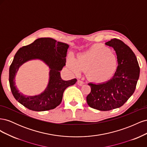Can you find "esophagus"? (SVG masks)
<instances>
[{
  "instance_id": "34e87169",
  "label": "esophagus",
  "mask_w": 147,
  "mask_h": 147,
  "mask_svg": "<svg viewBox=\"0 0 147 147\" xmlns=\"http://www.w3.org/2000/svg\"><path fill=\"white\" fill-rule=\"evenodd\" d=\"M77 84H78L79 86H82L83 84H84V82L83 81H82V80H78V82H77Z\"/></svg>"
}]
</instances>
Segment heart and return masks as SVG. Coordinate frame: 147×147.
<instances>
[{"label":"heart","mask_w":147,"mask_h":147,"mask_svg":"<svg viewBox=\"0 0 147 147\" xmlns=\"http://www.w3.org/2000/svg\"><path fill=\"white\" fill-rule=\"evenodd\" d=\"M69 67L79 75L86 70V76L91 82H105L113 77L118 67L117 57L110 48L102 45H94L86 51L80 53L77 60L69 59Z\"/></svg>","instance_id":"1"}]
</instances>
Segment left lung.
Returning a JSON list of instances; mask_svg holds the SVG:
<instances>
[{"label": "left lung", "instance_id": "obj_1", "mask_svg": "<svg viewBox=\"0 0 147 147\" xmlns=\"http://www.w3.org/2000/svg\"><path fill=\"white\" fill-rule=\"evenodd\" d=\"M113 48L118 59L117 71L112 78L99 83H88L91 92L86 97L90 107L109 111L121 107L133 94L140 75L137 57L131 49L120 40L113 38L105 43Z\"/></svg>", "mask_w": 147, "mask_h": 147}]
</instances>
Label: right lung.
<instances>
[{"label":"right lung","mask_w":147,"mask_h":147,"mask_svg":"<svg viewBox=\"0 0 147 147\" xmlns=\"http://www.w3.org/2000/svg\"><path fill=\"white\" fill-rule=\"evenodd\" d=\"M69 46L51 38H40L27 46L21 48L15 55L9 69V83L15 99L29 110L42 112L55 109L63 99L64 91L77 82V79L64 81L60 71L65 65L67 52ZM39 59L50 69L47 88L41 94L30 96L20 93L15 85V76L19 67L27 61Z\"/></svg>","instance_id":"add662e5"}]
</instances>
